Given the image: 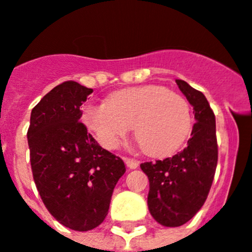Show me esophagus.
I'll list each match as a JSON object with an SVG mask.
<instances>
[{
  "mask_svg": "<svg viewBox=\"0 0 252 252\" xmlns=\"http://www.w3.org/2000/svg\"><path fill=\"white\" fill-rule=\"evenodd\" d=\"M124 161H126V166H128L129 169H137L138 166H139V163H138L137 160H133V159L126 158L124 159Z\"/></svg>",
  "mask_w": 252,
  "mask_h": 252,
  "instance_id": "obj_1",
  "label": "esophagus"
}]
</instances>
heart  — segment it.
<instances>
[{
    "label": "heart",
    "mask_w": 252,
    "mask_h": 252,
    "mask_svg": "<svg viewBox=\"0 0 252 252\" xmlns=\"http://www.w3.org/2000/svg\"><path fill=\"white\" fill-rule=\"evenodd\" d=\"M82 123L95 140L114 149L131 130L143 150L150 157H166L179 149L192 129V110L180 94L164 87L144 86L122 89L107 103L88 104Z\"/></svg>",
    "instance_id": "heart-1"
}]
</instances>
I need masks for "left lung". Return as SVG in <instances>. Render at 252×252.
Returning a JSON list of instances; mask_svg holds the SVG:
<instances>
[{"label": "left lung", "mask_w": 252, "mask_h": 252, "mask_svg": "<svg viewBox=\"0 0 252 252\" xmlns=\"http://www.w3.org/2000/svg\"><path fill=\"white\" fill-rule=\"evenodd\" d=\"M176 84L194 109L196 123L183 152L140 168L149 179L148 208L153 218L168 227L182 226L200 210L213 184L218 164L215 115L208 99L182 79Z\"/></svg>", "instance_id": "1"}]
</instances>
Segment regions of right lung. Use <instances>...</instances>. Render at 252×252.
I'll use <instances>...</instances> for the list:
<instances>
[{
	"instance_id": "right-lung-1",
	"label": "right lung",
	"mask_w": 252,
	"mask_h": 252,
	"mask_svg": "<svg viewBox=\"0 0 252 252\" xmlns=\"http://www.w3.org/2000/svg\"><path fill=\"white\" fill-rule=\"evenodd\" d=\"M93 89L68 81L31 112V166L41 199L58 222L88 231L103 222L113 190L126 173L119 157L103 149L79 122Z\"/></svg>"
}]
</instances>
